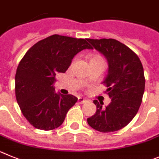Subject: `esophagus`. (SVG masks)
<instances>
[{"label": "esophagus", "mask_w": 159, "mask_h": 159, "mask_svg": "<svg viewBox=\"0 0 159 159\" xmlns=\"http://www.w3.org/2000/svg\"><path fill=\"white\" fill-rule=\"evenodd\" d=\"M78 101L80 104H85V103H86L87 101H87V99H85V98H84V97H78Z\"/></svg>", "instance_id": "obj_1"}]
</instances>
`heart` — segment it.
<instances>
[{
  "mask_svg": "<svg viewBox=\"0 0 159 159\" xmlns=\"http://www.w3.org/2000/svg\"><path fill=\"white\" fill-rule=\"evenodd\" d=\"M94 60H102V61H104L102 57L97 55H92V56L90 57V62H91V61H94Z\"/></svg>",
  "mask_w": 159,
  "mask_h": 159,
  "instance_id": "b5f03b06",
  "label": "heart"
}]
</instances>
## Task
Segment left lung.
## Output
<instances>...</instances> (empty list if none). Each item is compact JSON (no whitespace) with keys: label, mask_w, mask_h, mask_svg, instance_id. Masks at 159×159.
<instances>
[{"label":"left lung","mask_w":159,"mask_h":159,"mask_svg":"<svg viewBox=\"0 0 159 159\" xmlns=\"http://www.w3.org/2000/svg\"><path fill=\"white\" fill-rule=\"evenodd\" d=\"M87 41L108 61V74L103 83L111 98V103L104 108L103 103L93 101L97 111L87 122L101 132L118 131L138 112L145 89L143 67L134 51L116 39H87Z\"/></svg>","instance_id":"1"}]
</instances>
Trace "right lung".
<instances>
[{"mask_svg":"<svg viewBox=\"0 0 159 159\" xmlns=\"http://www.w3.org/2000/svg\"><path fill=\"white\" fill-rule=\"evenodd\" d=\"M85 49H93L86 39L53 35L32 46L20 62L16 97L23 115L35 128H58L78 101L70 94L55 93L54 82L55 75L65 73L74 57Z\"/></svg>","mask_w":159,"mask_h":159,"instance_id":"right-lung-1","label":"right lung"}]
</instances>
